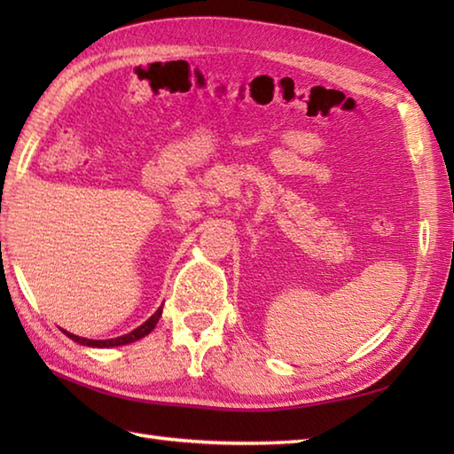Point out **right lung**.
Listing matches in <instances>:
<instances>
[{
  "label": "right lung",
  "mask_w": 454,
  "mask_h": 454,
  "mask_svg": "<svg viewBox=\"0 0 454 454\" xmlns=\"http://www.w3.org/2000/svg\"><path fill=\"white\" fill-rule=\"evenodd\" d=\"M161 308L163 306H160L156 312H153L146 322H144L142 325H138L137 330H132L130 333H124V335H121V337H113V340H88V337H80V335H74V333H70V332H66V330H62L67 337H70L72 341H75V343H80V345H85V347H95V349H109V347H121V345H129V343H134V341H138V340H142L144 335H148L153 327H156V324H158V320L161 317Z\"/></svg>",
  "instance_id": "1"
}]
</instances>
